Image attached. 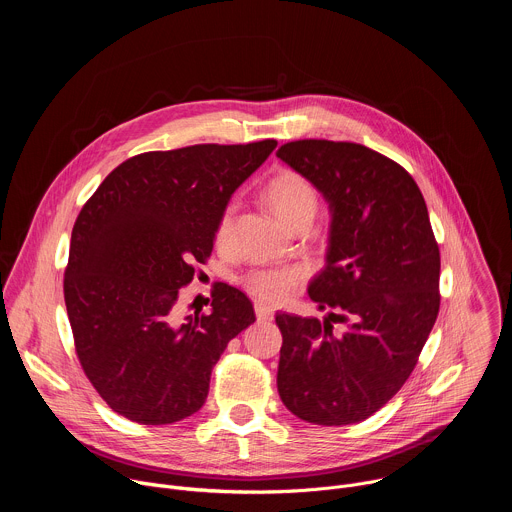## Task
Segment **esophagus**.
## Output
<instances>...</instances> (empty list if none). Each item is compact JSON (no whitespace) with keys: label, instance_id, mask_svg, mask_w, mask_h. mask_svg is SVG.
Segmentation results:
<instances>
[{"label":"esophagus","instance_id":"1","mask_svg":"<svg viewBox=\"0 0 512 512\" xmlns=\"http://www.w3.org/2000/svg\"><path fill=\"white\" fill-rule=\"evenodd\" d=\"M255 316L259 322H267L273 318V308L263 302H255Z\"/></svg>","mask_w":512,"mask_h":512}]
</instances>
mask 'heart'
<instances>
[{"label":"heart","mask_w":512,"mask_h":512,"mask_svg":"<svg viewBox=\"0 0 512 512\" xmlns=\"http://www.w3.org/2000/svg\"><path fill=\"white\" fill-rule=\"evenodd\" d=\"M271 210L277 214L285 227H294L304 218H314L318 210V192L314 186L300 174L283 170L271 178L265 190ZM235 218V206L229 204L216 225V243H227ZM304 271L300 267H275V269H255L247 273L245 287L253 296L265 302H283L294 294L296 287L302 283Z\"/></svg>","instance_id":"obj_1"}]
</instances>
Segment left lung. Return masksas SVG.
Here are the masks:
<instances>
[{
	"label": "left lung",
	"mask_w": 512,
	"mask_h": 512,
	"mask_svg": "<svg viewBox=\"0 0 512 512\" xmlns=\"http://www.w3.org/2000/svg\"><path fill=\"white\" fill-rule=\"evenodd\" d=\"M277 158L328 202L326 265L308 296L332 310L324 322L275 316L277 391L308 423L350 425L379 411L415 369L440 312V249L415 180L379 152L300 139Z\"/></svg>",
	"instance_id": "obj_1"
}]
</instances>
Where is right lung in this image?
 <instances>
[{"label":"right lung","instance_id":"obj_1","mask_svg":"<svg viewBox=\"0 0 512 512\" xmlns=\"http://www.w3.org/2000/svg\"><path fill=\"white\" fill-rule=\"evenodd\" d=\"M275 139L148 152L117 166L70 237L64 304L83 371L119 415L166 425L196 413L227 344L255 322L251 300L216 283L210 314L178 322V289L210 255L233 192Z\"/></svg>","mask_w":512,"mask_h":512}]
</instances>
